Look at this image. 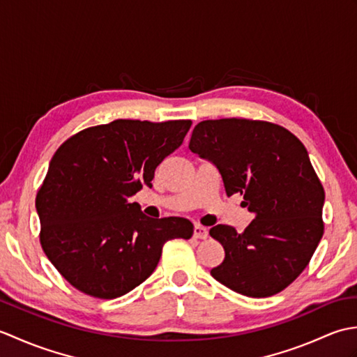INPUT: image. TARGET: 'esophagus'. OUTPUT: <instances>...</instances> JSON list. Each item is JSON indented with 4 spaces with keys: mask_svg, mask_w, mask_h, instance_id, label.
I'll return each instance as SVG.
<instances>
[{
    "mask_svg": "<svg viewBox=\"0 0 357 357\" xmlns=\"http://www.w3.org/2000/svg\"><path fill=\"white\" fill-rule=\"evenodd\" d=\"M193 236H195L196 239H207L208 230L206 229V227H202V225H195Z\"/></svg>",
    "mask_w": 357,
    "mask_h": 357,
    "instance_id": "34e87169",
    "label": "esophagus"
}]
</instances>
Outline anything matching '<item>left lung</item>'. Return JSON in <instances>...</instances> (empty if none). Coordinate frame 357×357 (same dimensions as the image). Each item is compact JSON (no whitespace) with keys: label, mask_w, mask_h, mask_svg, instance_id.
Segmentation results:
<instances>
[{"label":"left lung","mask_w":357,"mask_h":357,"mask_svg":"<svg viewBox=\"0 0 357 357\" xmlns=\"http://www.w3.org/2000/svg\"><path fill=\"white\" fill-rule=\"evenodd\" d=\"M188 149L219 170L227 196H244L255 219L238 233L218 224L210 236L225 257L211 270L218 282L250 298L290 285L308 265L324 234V187L308 151L287 128L238 118L193 128Z\"/></svg>","instance_id":"1"}]
</instances>
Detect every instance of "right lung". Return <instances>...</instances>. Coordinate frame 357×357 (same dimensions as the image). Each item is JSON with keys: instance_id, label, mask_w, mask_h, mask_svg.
Returning a JSON list of instances; mask_svg holds the SVG:
<instances>
[{"instance_id": "right-lung-1", "label": "right lung", "mask_w": 357, "mask_h": 357, "mask_svg": "<svg viewBox=\"0 0 357 357\" xmlns=\"http://www.w3.org/2000/svg\"><path fill=\"white\" fill-rule=\"evenodd\" d=\"M190 126L116 119L73 135L55 151L35 206L44 253L67 282L93 298H119L155 271L167 241L192 238L188 219H153L128 202L151 188L156 167Z\"/></svg>"}]
</instances>
